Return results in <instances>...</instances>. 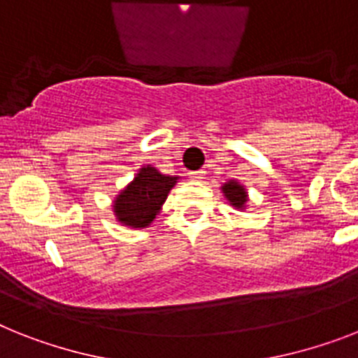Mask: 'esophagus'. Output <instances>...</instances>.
<instances>
[{
	"instance_id": "esophagus-1",
	"label": "esophagus",
	"mask_w": 358,
	"mask_h": 358,
	"mask_svg": "<svg viewBox=\"0 0 358 358\" xmlns=\"http://www.w3.org/2000/svg\"><path fill=\"white\" fill-rule=\"evenodd\" d=\"M188 176H190L192 181H203V179H205V172H203V170H196V172H190Z\"/></svg>"
}]
</instances>
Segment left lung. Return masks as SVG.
Here are the masks:
<instances>
[{
	"label": "left lung",
	"mask_w": 358,
	"mask_h": 358,
	"mask_svg": "<svg viewBox=\"0 0 358 358\" xmlns=\"http://www.w3.org/2000/svg\"><path fill=\"white\" fill-rule=\"evenodd\" d=\"M221 190H223V194H225L227 201H229L230 205L236 206L238 210H243L245 206H247V201H249V197H247V190H245L243 185H239L238 181H229L225 182V185L221 186Z\"/></svg>",
	"instance_id": "obj_1"
}]
</instances>
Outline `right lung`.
Here are the masks:
<instances>
[{
    "mask_svg": "<svg viewBox=\"0 0 358 358\" xmlns=\"http://www.w3.org/2000/svg\"><path fill=\"white\" fill-rule=\"evenodd\" d=\"M177 179L179 177L164 176L150 164L141 168L135 179L115 197L113 212L117 221L131 229H144L150 225Z\"/></svg>",
    "mask_w": 358,
    "mask_h": 358,
    "instance_id": "obj_1",
    "label": "right lung"
}]
</instances>
